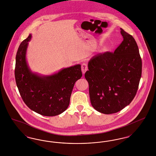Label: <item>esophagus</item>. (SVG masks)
I'll use <instances>...</instances> for the list:
<instances>
[{
	"instance_id": "1",
	"label": "esophagus",
	"mask_w": 156,
	"mask_h": 156,
	"mask_svg": "<svg viewBox=\"0 0 156 156\" xmlns=\"http://www.w3.org/2000/svg\"><path fill=\"white\" fill-rule=\"evenodd\" d=\"M82 72V74H84L85 73V72L88 70V66L86 63H82L81 65Z\"/></svg>"
}]
</instances>
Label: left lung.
I'll return each instance as SVG.
<instances>
[{
  "label": "left lung",
  "instance_id": "1",
  "mask_svg": "<svg viewBox=\"0 0 156 156\" xmlns=\"http://www.w3.org/2000/svg\"><path fill=\"white\" fill-rule=\"evenodd\" d=\"M120 33L123 40L114 52L94 56L85 74L92 106L107 115L120 111L131 103L141 78L142 62L137 44L122 29Z\"/></svg>",
  "mask_w": 156,
  "mask_h": 156
}]
</instances>
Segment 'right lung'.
Here are the masks:
<instances>
[{
  "mask_svg": "<svg viewBox=\"0 0 156 156\" xmlns=\"http://www.w3.org/2000/svg\"><path fill=\"white\" fill-rule=\"evenodd\" d=\"M30 34L20 45L16 57L15 80L19 93L31 110L46 116L58 115L69 106L75 83L81 78V65L63 68L57 73L41 76L33 73L26 55Z\"/></svg>",
  "mask_w": 156,
  "mask_h": 156,
  "instance_id": "add662e5",
  "label": "right lung"
}]
</instances>
